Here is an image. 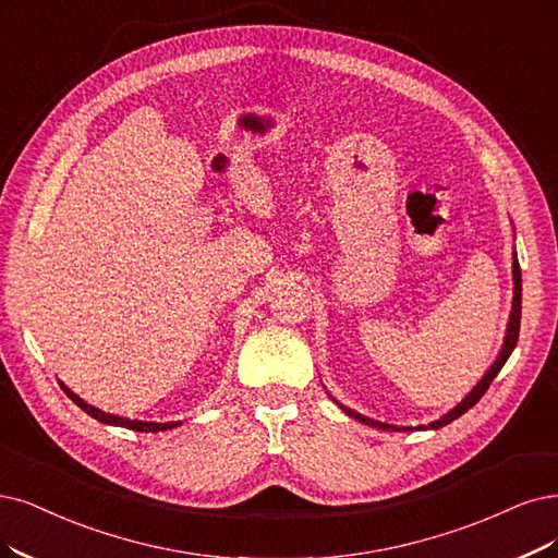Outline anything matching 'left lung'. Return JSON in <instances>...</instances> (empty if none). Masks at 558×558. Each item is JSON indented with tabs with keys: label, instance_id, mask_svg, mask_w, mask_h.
I'll return each instance as SVG.
<instances>
[{
	"label": "left lung",
	"instance_id": "1",
	"mask_svg": "<svg viewBox=\"0 0 558 558\" xmlns=\"http://www.w3.org/2000/svg\"><path fill=\"white\" fill-rule=\"evenodd\" d=\"M512 282H514V290H512V294H514V296H512V313H510V322H508V328H506V340H504V347H501V352H499L497 361L492 363V367L483 375V379L469 390L466 398H464L462 402H458L456 407H452V409L448 411V414H444L439 421H432V423L427 425L429 429H439V427L448 425L450 421L460 418V416L464 414V411H469L473 404H476V402L485 396V390L489 388V384L494 381V377H497V375L501 373V367L506 365L508 356L512 354V349H514V344H518V338H520V319H522V271H520L518 255H512ZM342 409H344V414H349L352 418H356V421H361V423H365V425L379 427V429H390V432H400V429L411 432V429H414V427H396V425H388V423H379V421H373V418H367V416H361V414H356V411L347 409V407H342ZM416 429H425V425H418Z\"/></svg>",
	"mask_w": 558,
	"mask_h": 558
}]
</instances>
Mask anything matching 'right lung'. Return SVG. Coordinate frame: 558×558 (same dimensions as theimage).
I'll return each instance as SVG.
<instances>
[{"label": "right lung", "instance_id": "right-lung-1", "mask_svg": "<svg viewBox=\"0 0 558 558\" xmlns=\"http://www.w3.org/2000/svg\"><path fill=\"white\" fill-rule=\"evenodd\" d=\"M61 388H64V393H66L82 411H87V414H89L92 418H96V421H100V423H106V425L129 427V429H135V432H160V429H172V427L181 425V421H177V423H147V421H131V418H121V416H114V414H106V411H100V409L87 404L82 398H77V396L73 393V390L66 388L64 384H61Z\"/></svg>", "mask_w": 558, "mask_h": 558}]
</instances>
